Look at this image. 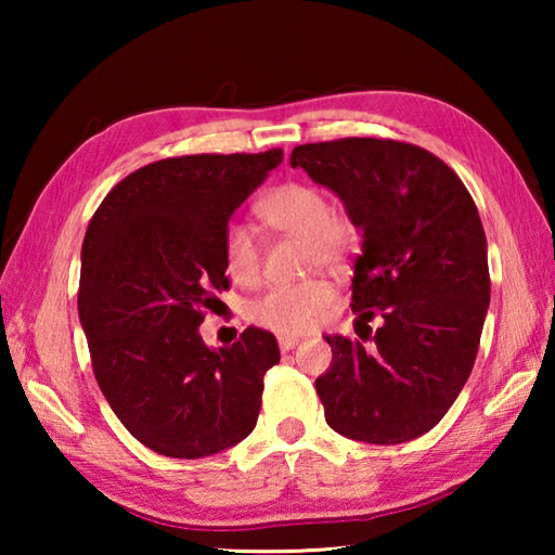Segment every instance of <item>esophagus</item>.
Listing matches in <instances>:
<instances>
[{
  "mask_svg": "<svg viewBox=\"0 0 555 555\" xmlns=\"http://www.w3.org/2000/svg\"><path fill=\"white\" fill-rule=\"evenodd\" d=\"M298 343H300V340H298V337H294V335H279V347H281V352L294 350V347H296Z\"/></svg>",
  "mask_w": 555,
  "mask_h": 555,
  "instance_id": "34e87169",
  "label": "esophagus"
}]
</instances>
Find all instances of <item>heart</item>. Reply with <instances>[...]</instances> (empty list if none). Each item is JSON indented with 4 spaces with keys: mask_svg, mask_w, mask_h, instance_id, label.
<instances>
[{
    "mask_svg": "<svg viewBox=\"0 0 555 555\" xmlns=\"http://www.w3.org/2000/svg\"><path fill=\"white\" fill-rule=\"evenodd\" d=\"M261 218L281 232L308 242L311 264H340L357 244V228L347 215L331 208L327 195L311 183H286L259 205ZM224 269L237 284H255L261 274V255L255 232L240 222L228 224L222 237ZM335 300L327 279L313 276L296 284L271 286L251 304V321L281 335L311 333Z\"/></svg>",
    "mask_w": 555,
    "mask_h": 555,
    "instance_id": "b5f03b06",
    "label": "heart"
}]
</instances>
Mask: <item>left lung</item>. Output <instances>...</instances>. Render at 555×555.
Wrapping results in <instances>:
<instances>
[{"mask_svg": "<svg viewBox=\"0 0 555 555\" xmlns=\"http://www.w3.org/2000/svg\"><path fill=\"white\" fill-rule=\"evenodd\" d=\"M291 166L340 195L362 230L350 306L357 323L383 318L374 336L357 333L372 346L325 337L333 362L315 391L327 426L374 446L428 434L473 372L490 306L473 195L438 156L393 139L304 144Z\"/></svg>", "mask_w": 555, "mask_h": 555, "instance_id": "8db88e82", "label": "left lung"}]
</instances>
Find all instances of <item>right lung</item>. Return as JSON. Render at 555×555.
I'll list each match as a JSON object with an SVG mask.
<instances>
[{
  "mask_svg": "<svg viewBox=\"0 0 555 555\" xmlns=\"http://www.w3.org/2000/svg\"><path fill=\"white\" fill-rule=\"evenodd\" d=\"M281 158V149L162 158L112 188L88 224L78 313L92 372L125 428L158 455H215L257 426L276 337L251 325L210 350L198 327L215 291L230 288L232 212Z\"/></svg>",
  "mask_w": 555,
  "mask_h": 555,
  "instance_id": "obj_1",
  "label": "right lung"
}]
</instances>
